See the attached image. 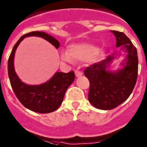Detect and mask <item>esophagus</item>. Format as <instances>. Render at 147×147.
Wrapping results in <instances>:
<instances>
[{
  "label": "esophagus",
  "mask_w": 147,
  "mask_h": 147,
  "mask_svg": "<svg viewBox=\"0 0 147 147\" xmlns=\"http://www.w3.org/2000/svg\"><path fill=\"white\" fill-rule=\"evenodd\" d=\"M75 76L76 77H81L82 75H83V72H80V71L75 70Z\"/></svg>",
  "instance_id": "1"
}]
</instances>
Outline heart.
Instances as JSON below:
<instances>
[{
	"mask_svg": "<svg viewBox=\"0 0 147 147\" xmlns=\"http://www.w3.org/2000/svg\"><path fill=\"white\" fill-rule=\"evenodd\" d=\"M105 57V52L99 51L97 46L88 43L71 45L67 52L61 54V59L66 62L73 61H99Z\"/></svg>",
	"mask_w": 147,
	"mask_h": 147,
	"instance_id": "obj_1",
	"label": "heart"
}]
</instances>
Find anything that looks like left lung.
<instances>
[{
	"mask_svg": "<svg viewBox=\"0 0 147 147\" xmlns=\"http://www.w3.org/2000/svg\"><path fill=\"white\" fill-rule=\"evenodd\" d=\"M116 38V47L120 50L106 59L88 67L85 76L90 82L88 101L94 107L109 110L124 102L132 93L138 75L137 50L123 32L111 30ZM125 52L126 59L117 71H109V65L117 56Z\"/></svg>",
	"mask_w": 147,
	"mask_h": 147,
	"instance_id": "obj_1",
	"label": "left lung"
}]
</instances>
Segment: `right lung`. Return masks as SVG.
<instances>
[{
    "mask_svg": "<svg viewBox=\"0 0 147 147\" xmlns=\"http://www.w3.org/2000/svg\"><path fill=\"white\" fill-rule=\"evenodd\" d=\"M40 37L49 41L56 49L60 43L56 38L44 32H31L25 34L16 42L8 61V73L11 86L15 95L23 106L38 113H49L57 109L61 105L66 90L75 80L73 71L64 73L57 72L50 80L40 85H28L20 80L16 75L13 65L14 55L18 46L24 38Z\"/></svg>",
    "mask_w": 147,
    "mask_h": 147,
    "instance_id": "1",
    "label": "right lung"
}]
</instances>
